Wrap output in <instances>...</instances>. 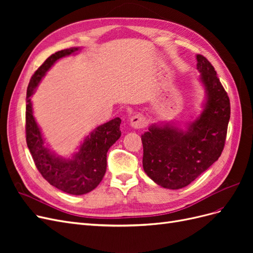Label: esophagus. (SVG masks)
<instances>
[{
    "label": "esophagus",
    "mask_w": 253,
    "mask_h": 253,
    "mask_svg": "<svg viewBox=\"0 0 253 253\" xmlns=\"http://www.w3.org/2000/svg\"><path fill=\"white\" fill-rule=\"evenodd\" d=\"M129 125L133 128H141L145 126V120L140 115H135L129 119Z\"/></svg>",
    "instance_id": "34e87169"
}]
</instances>
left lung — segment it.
I'll use <instances>...</instances> for the list:
<instances>
[{
	"label": "left lung",
	"instance_id": "obj_1",
	"mask_svg": "<svg viewBox=\"0 0 253 253\" xmlns=\"http://www.w3.org/2000/svg\"><path fill=\"white\" fill-rule=\"evenodd\" d=\"M197 71L205 89L203 110L185 126L152 124L141 135L143 170L160 187L177 190L190 185L223 152L230 119V101L212 64L197 55Z\"/></svg>",
	"mask_w": 253,
	"mask_h": 253
}]
</instances>
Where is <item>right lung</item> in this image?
<instances>
[{
  "instance_id": "obj_1",
  "label": "right lung",
  "mask_w": 253,
  "mask_h": 253,
  "mask_svg": "<svg viewBox=\"0 0 253 253\" xmlns=\"http://www.w3.org/2000/svg\"><path fill=\"white\" fill-rule=\"evenodd\" d=\"M80 50L81 47H72L48 57L30 79L26 94V142L37 169L51 186L72 195L86 194L102 180L106 171V153L121 136V119L116 117L95 127L84 138L78 151L66 158L51 151L45 141L34 116L30 97L59 59L77 55Z\"/></svg>"
}]
</instances>
